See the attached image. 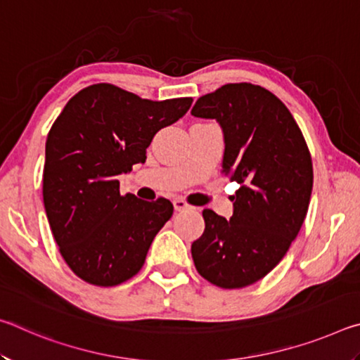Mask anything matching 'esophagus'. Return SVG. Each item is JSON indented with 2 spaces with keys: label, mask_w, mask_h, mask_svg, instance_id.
<instances>
[{
  "label": "esophagus",
  "mask_w": 360,
  "mask_h": 360,
  "mask_svg": "<svg viewBox=\"0 0 360 360\" xmlns=\"http://www.w3.org/2000/svg\"><path fill=\"white\" fill-rule=\"evenodd\" d=\"M173 205H174V210L176 211H184V210H188V208H192L191 205H188L186 200H182V198H176L174 202H173Z\"/></svg>",
  "instance_id": "esophagus-1"
}]
</instances>
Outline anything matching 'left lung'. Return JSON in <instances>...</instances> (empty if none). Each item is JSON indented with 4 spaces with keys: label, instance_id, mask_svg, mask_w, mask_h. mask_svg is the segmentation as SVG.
Instances as JSON below:
<instances>
[{
    "label": "left lung",
    "instance_id": "obj_1",
    "mask_svg": "<svg viewBox=\"0 0 360 360\" xmlns=\"http://www.w3.org/2000/svg\"><path fill=\"white\" fill-rule=\"evenodd\" d=\"M192 115L221 124L222 174L240 184L230 221L203 210L193 264L217 288H246L281 262L300 231L313 188L311 155L289 109L260 85L225 84L200 96Z\"/></svg>",
    "mask_w": 360,
    "mask_h": 360
}]
</instances>
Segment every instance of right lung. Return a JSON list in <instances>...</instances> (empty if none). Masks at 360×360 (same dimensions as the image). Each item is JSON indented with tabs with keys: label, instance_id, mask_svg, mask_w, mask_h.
<instances>
[{
	"label": "right lung",
	"instance_id": "add662e5",
	"mask_svg": "<svg viewBox=\"0 0 360 360\" xmlns=\"http://www.w3.org/2000/svg\"><path fill=\"white\" fill-rule=\"evenodd\" d=\"M191 105L188 96L152 101L103 82L77 92L53 122L42 198L60 254L82 281L112 288L141 270L173 205L120 195L117 176L144 163L155 133Z\"/></svg>",
	"mask_w": 360,
	"mask_h": 360
}]
</instances>
